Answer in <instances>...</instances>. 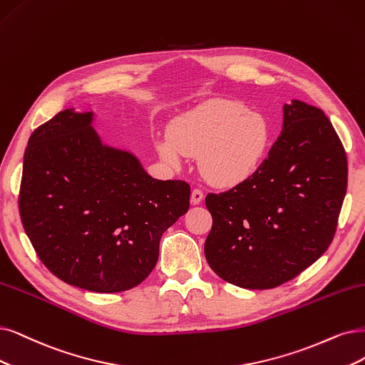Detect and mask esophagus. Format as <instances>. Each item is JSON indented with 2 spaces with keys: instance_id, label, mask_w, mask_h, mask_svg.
<instances>
[{
  "instance_id": "34e87169",
  "label": "esophagus",
  "mask_w": 365,
  "mask_h": 365,
  "mask_svg": "<svg viewBox=\"0 0 365 365\" xmlns=\"http://www.w3.org/2000/svg\"><path fill=\"white\" fill-rule=\"evenodd\" d=\"M203 198H205L203 191H201V190H194L192 194H191V203L192 205H200L201 201H203Z\"/></svg>"
}]
</instances>
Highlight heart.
I'll list each match as a JSON object with an SVG mask.
<instances>
[{
	"mask_svg": "<svg viewBox=\"0 0 365 365\" xmlns=\"http://www.w3.org/2000/svg\"><path fill=\"white\" fill-rule=\"evenodd\" d=\"M269 141L271 128L263 115L232 101L212 99L175 118L170 135L156 138V150L170 165L198 155L200 171L209 182L232 186L259 170Z\"/></svg>",
	"mask_w": 365,
	"mask_h": 365,
	"instance_id": "1",
	"label": "heart"
}]
</instances>
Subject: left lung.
Returning a JSON list of instances; mask_svg holds the SVG:
<instances>
[{"instance_id":"left-lung-1","label":"left lung","mask_w":365,"mask_h":365,"mask_svg":"<svg viewBox=\"0 0 365 365\" xmlns=\"http://www.w3.org/2000/svg\"><path fill=\"white\" fill-rule=\"evenodd\" d=\"M281 135L251 178L207 194L212 271L244 289H274L328 250L347 187V158L329 118L301 101L284 105Z\"/></svg>"}]
</instances>
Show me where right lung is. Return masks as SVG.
<instances>
[{
  "mask_svg": "<svg viewBox=\"0 0 365 365\" xmlns=\"http://www.w3.org/2000/svg\"><path fill=\"white\" fill-rule=\"evenodd\" d=\"M93 113L60 111L24 155L19 213L38 259L67 284L125 292L153 271L159 240L190 209L191 186L158 180L102 144Z\"/></svg>",
  "mask_w": 365,
  "mask_h": 365,
  "instance_id": "right-lung-1",
  "label": "right lung"
}]
</instances>
